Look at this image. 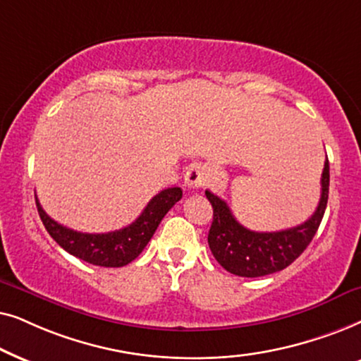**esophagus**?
Here are the masks:
<instances>
[{
	"label": "esophagus",
	"instance_id": "34e87169",
	"mask_svg": "<svg viewBox=\"0 0 361 361\" xmlns=\"http://www.w3.org/2000/svg\"><path fill=\"white\" fill-rule=\"evenodd\" d=\"M208 181V173L201 165H191L185 175V183L188 185V188L198 190L201 186L206 185Z\"/></svg>",
	"mask_w": 361,
	"mask_h": 361
}]
</instances>
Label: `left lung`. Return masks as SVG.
<instances>
[{
    "label": "left lung",
    "mask_w": 361,
    "mask_h": 361,
    "mask_svg": "<svg viewBox=\"0 0 361 361\" xmlns=\"http://www.w3.org/2000/svg\"><path fill=\"white\" fill-rule=\"evenodd\" d=\"M320 185L322 195L315 213L305 223L276 233H256L244 228L231 213L226 201L206 190V198L213 206L208 244L216 261L228 272L241 277H262L290 266L314 239L324 218L330 185L329 158L325 160Z\"/></svg>",
    "instance_id": "obj_1"
}]
</instances>
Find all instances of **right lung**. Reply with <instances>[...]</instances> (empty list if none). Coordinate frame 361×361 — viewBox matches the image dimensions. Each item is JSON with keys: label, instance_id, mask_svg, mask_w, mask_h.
<instances>
[{"label": "right lung", "instance_id": "obj_1", "mask_svg": "<svg viewBox=\"0 0 361 361\" xmlns=\"http://www.w3.org/2000/svg\"><path fill=\"white\" fill-rule=\"evenodd\" d=\"M183 196L181 188H166L153 196L142 214L127 228L102 234L79 233L62 226L46 214L36 198L37 213L51 238L72 256L100 267H122L138 257L165 218Z\"/></svg>", "mask_w": 361, "mask_h": 361}]
</instances>
